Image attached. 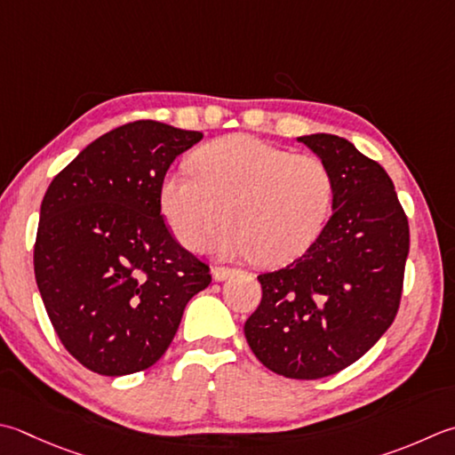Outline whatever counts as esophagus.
Wrapping results in <instances>:
<instances>
[{"label":"esophagus","mask_w":455,"mask_h":455,"mask_svg":"<svg viewBox=\"0 0 455 455\" xmlns=\"http://www.w3.org/2000/svg\"><path fill=\"white\" fill-rule=\"evenodd\" d=\"M235 270L233 268H212L211 270V274H212V280L215 282H222V280H227L230 274H233Z\"/></svg>","instance_id":"obj_1"}]
</instances>
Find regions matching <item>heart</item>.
Listing matches in <instances>:
<instances>
[{
    "label": "heart",
    "mask_w": 455,
    "mask_h": 455,
    "mask_svg": "<svg viewBox=\"0 0 455 455\" xmlns=\"http://www.w3.org/2000/svg\"><path fill=\"white\" fill-rule=\"evenodd\" d=\"M191 173L167 172L159 209L181 246L197 251L222 220L220 256H258L268 266L296 260L315 243L333 203V177L315 156L233 133L201 146Z\"/></svg>",
    "instance_id": "heart-1"
}]
</instances>
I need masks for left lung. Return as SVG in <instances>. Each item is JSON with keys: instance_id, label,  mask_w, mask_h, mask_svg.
<instances>
[{"instance_id": "8db88e82", "label": "left lung", "mask_w": 455, "mask_h": 455, "mask_svg": "<svg viewBox=\"0 0 455 455\" xmlns=\"http://www.w3.org/2000/svg\"><path fill=\"white\" fill-rule=\"evenodd\" d=\"M298 141L331 172L333 215L306 254L258 275L262 301L244 335L266 369L309 380L349 367L395 322L411 233L377 162L333 133Z\"/></svg>"}]
</instances>
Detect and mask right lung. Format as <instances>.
Returning a JSON list of instances; mask_svg holds the SVG:
<instances>
[{
    "label": "right lung",
    "instance_id": "obj_1",
    "mask_svg": "<svg viewBox=\"0 0 455 455\" xmlns=\"http://www.w3.org/2000/svg\"><path fill=\"white\" fill-rule=\"evenodd\" d=\"M201 132L154 120L88 144L51 181L39 212L35 280L60 343L98 375L151 367L209 266L169 233L159 183Z\"/></svg>",
    "mask_w": 455,
    "mask_h": 455
}]
</instances>
